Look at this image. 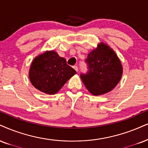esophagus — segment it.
Returning a JSON list of instances; mask_svg holds the SVG:
<instances>
[{"mask_svg": "<svg viewBox=\"0 0 148 148\" xmlns=\"http://www.w3.org/2000/svg\"><path fill=\"white\" fill-rule=\"evenodd\" d=\"M73 69H74L76 71H77H77H78V68H77V66H73Z\"/></svg>", "mask_w": 148, "mask_h": 148, "instance_id": "34e87169", "label": "esophagus"}]
</instances>
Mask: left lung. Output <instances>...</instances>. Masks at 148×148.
Here are the masks:
<instances>
[{"instance_id": "8db88e82", "label": "left lung", "mask_w": 148, "mask_h": 148, "mask_svg": "<svg viewBox=\"0 0 148 148\" xmlns=\"http://www.w3.org/2000/svg\"><path fill=\"white\" fill-rule=\"evenodd\" d=\"M88 71L80 77L88 90L93 95L110 92L118 84L123 74V67L115 52L103 42L98 44L86 60Z\"/></svg>"}]
</instances>
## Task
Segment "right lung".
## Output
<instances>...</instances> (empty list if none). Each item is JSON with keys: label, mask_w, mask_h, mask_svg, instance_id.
<instances>
[{"label": "right lung", "mask_w": 148, "mask_h": 148, "mask_svg": "<svg viewBox=\"0 0 148 148\" xmlns=\"http://www.w3.org/2000/svg\"><path fill=\"white\" fill-rule=\"evenodd\" d=\"M76 71L66 60L54 51H46L36 56L31 64L29 77L36 89L48 95H54L61 89Z\"/></svg>", "instance_id": "obj_1"}]
</instances>
